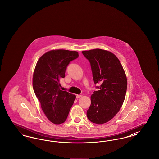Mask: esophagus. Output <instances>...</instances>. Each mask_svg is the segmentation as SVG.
<instances>
[{
    "label": "esophagus",
    "instance_id": "obj_1",
    "mask_svg": "<svg viewBox=\"0 0 159 159\" xmlns=\"http://www.w3.org/2000/svg\"><path fill=\"white\" fill-rule=\"evenodd\" d=\"M82 97V95H76V98H80Z\"/></svg>",
    "mask_w": 159,
    "mask_h": 159
}]
</instances>
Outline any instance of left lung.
Here are the masks:
<instances>
[{
    "label": "left lung",
    "instance_id": "left-lung-1",
    "mask_svg": "<svg viewBox=\"0 0 159 159\" xmlns=\"http://www.w3.org/2000/svg\"><path fill=\"white\" fill-rule=\"evenodd\" d=\"M82 52L90 62L95 84H100L91 95L86 115L91 122L103 124L112 119L122 106L127 90L126 76L113 53L100 49Z\"/></svg>",
    "mask_w": 159,
    "mask_h": 159
}]
</instances>
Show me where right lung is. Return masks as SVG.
Here are the masks:
<instances>
[{
    "instance_id": "add662e5",
    "label": "right lung",
    "mask_w": 159,
    "mask_h": 159,
    "mask_svg": "<svg viewBox=\"0 0 159 159\" xmlns=\"http://www.w3.org/2000/svg\"><path fill=\"white\" fill-rule=\"evenodd\" d=\"M79 57L76 51L59 49L43 54L38 60L33 77V87L41 108L49 120L61 124L66 120L76 96L60 90L70 62Z\"/></svg>"
}]
</instances>
